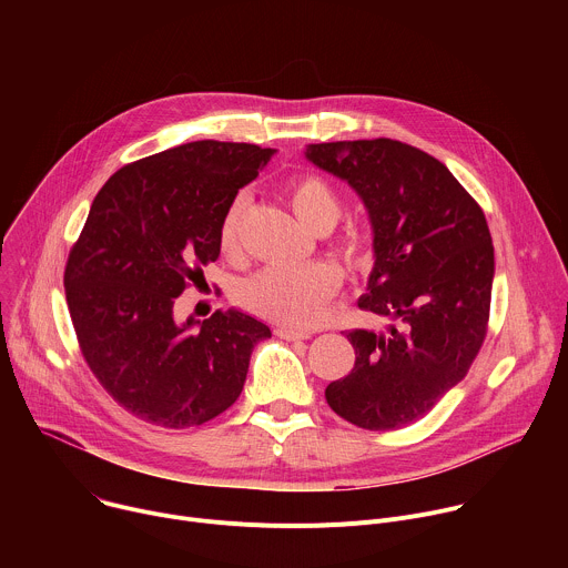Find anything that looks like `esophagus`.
Listing matches in <instances>:
<instances>
[{"label": "esophagus", "mask_w": 568, "mask_h": 568, "mask_svg": "<svg viewBox=\"0 0 568 568\" xmlns=\"http://www.w3.org/2000/svg\"><path fill=\"white\" fill-rule=\"evenodd\" d=\"M274 335L278 339H285V342H301V339H307L310 333H303V331H294V328H285V326H278L274 331Z\"/></svg>", "instance_id": "34e87169"}]
</instances>
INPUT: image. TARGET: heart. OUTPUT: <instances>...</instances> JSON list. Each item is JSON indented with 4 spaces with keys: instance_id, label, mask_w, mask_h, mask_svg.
<instances>
[{
    "instance_id": "obj_1",
    "label": "heart",
    "mask_w": 568,
    "mask_h": 568,
    "mask_svg": "<svg viewBox=\"0 0 568 568\" xmlns=\"http://www.w3.org/2000/svg\"><path fill=\"white\" fill-rule=\"evenodd\" d=\"M285 200L294 215L314 233H328L342 217L339 191L316 173H298L285 184ZM245 204L235 200L217 229V247L226 258L240 254V222ZM333 252L351 270H368L375 261V240L366 229L351 226L333 240ZM342 287V272L333 263H310L305 267H267L233 290V301L261 318L290 328L316 323L328 301Z\"/></svg>"
}]
</instances>
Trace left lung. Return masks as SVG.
I'll list each match as a JSON object with an SVG mask.
<instances>
[{"label":"left lung","instance_id":"obj_1","mask_svg":"<svg viewBox=\"0 0 568 568\" xmlns=\"http://www.w3.org/2000/svg\"><path fill=\"white\" fill-rule=\"evenodd\" d=\"M314 166L346 180L368 209L375 267L359 307L393 321L346 333L353 371L326 399L344 420L402 429L434 409L488 335L495 247L483 209L436 156L395 139L312 143Z\"/></svg>","mask_w":568,"mask_h":568}]
</instances>
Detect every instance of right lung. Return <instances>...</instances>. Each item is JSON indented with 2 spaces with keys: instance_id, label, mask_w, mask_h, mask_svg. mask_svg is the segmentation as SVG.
I'll use <instances>...</instances> for the list:
<instances>
[{
  "instance_id": "obj_1",
  "label": "right lung",
  "mask_w": 568,
  "mask_h": 568,
  "mask_svg": "<svg viewBox=\"0 0 568 568\" xmlns=\"http://www.w3.org/2000/svg\"><path fill=\"white\" fill-rule=\"evenodd\" d=\"M272 148L193 141L116 171L67 258L64 292L80 353L121 407L156 427H197L237 399L263 321L215 312L193 332L175 298L217 261V229Z\"/></svg>"
}]
</instances>
